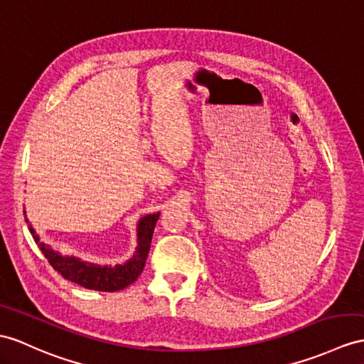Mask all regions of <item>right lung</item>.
<instances>
[{"mask_svg": "<svg viewBox=\"0 0 364 364\" xmlns=\"http://www.w3.org/2000/svg\"><path fill=\"white\" fill-rule=\"evenodd\" d=\"M159 216H161V213H154V215H146L139 220L136 253L125 264H117L114 267H108V265L102 267V265L92 262L80 261L78 258H74V256H61L55 250H52L49 245L40 241L38 235L35 233L31 224L29 232L43 255L46 256L49 264L65 279L73 281L85 289L99 291H117L132 284L139 278L141 270H144ZM26 223H29V220L26 219Z\"/></svg>", "mask_w": 364, "mask_h": 364, "instance_id": "add662e5", "label": "right lung"}]
</instances>
